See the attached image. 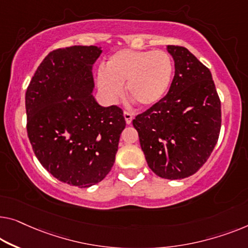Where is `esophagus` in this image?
Here are the masks:
<instances>
[{
  "instance_id": "34e87169",
  "label": "esophagus",
  "mask_w": 248,
  "mask_h": 248,
  "mask_svg": "<svg viewBox=\"0 0 248 248\" xmlns=\"http://www.w3.org/2000/svg\"><path fill=\"white\" fill-rule=\"evenodd\" d=\"M124 117L125 124H130L132 123V119H134V114H132L131 112L124 111Z\"/></svg>"
}]
</instances>
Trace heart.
<instances>
[{
  "label": "heart",
  "mask_w": 248,
  "mask_h": 248,
  "mask_svg": "<svg viewBox=\"0 0 248 248\" xmlns=\"http://www.w3.org/2000/svg\"><path fill=\"white\" fill-rule=\"evenodd\" d=\"M173 62L162 50H120L110 55L105 71H99L98 88L107 100L116 102L124 94L127 82L128 94L141 107L160 102L170 88Z\"/></svg>",
  "instance_id": "1"
}]
</instances>
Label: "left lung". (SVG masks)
I'll return each mask as SVG.
<instances>
[{
	"instance_id": "left-lung-1",
	"label": "left lung",
	"mask_w": 248,
	"mask_h": 248,
	"mask_svg": "<svg viewBox=\"0 0 248 248\" xmlns=\"http://www.w3.org/2000/svg\"><path fill=\"white\" fill-rule=\"evenodd\" d=\"M175 76L160 102L138 114L132 124L147 164L165 179H183L198 170L218 140L220 100L209 69L186 47L167 46Z\"/></svg>"
}]
</instances>
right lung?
I'll list each match as a JSON object with an SVG mask.
<instances>
[{"instance_id":"add662e5","label":"right lung","mask_w":248,"mask_h":248,"mask_svg":"<svg viewBox=\"0 0 248 248\" xmlns=\"http://www.w3.org/2000/svg\"><path fill=\"white\" fill-rule=\"evenodd\" d=\"M101 47L75 46L44 58L25 93L33 151L51 175L88 188L111 170L125 127L119 107L95 101L92 66Z\"/></svg>"}]
</instances>
